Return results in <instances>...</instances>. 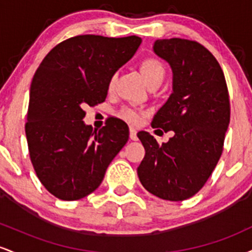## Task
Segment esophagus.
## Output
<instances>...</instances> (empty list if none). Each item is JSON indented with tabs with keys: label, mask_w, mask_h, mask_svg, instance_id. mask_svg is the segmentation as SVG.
Returning a JSON list of instances; mask_svg holds the SVG:
<instances>
[{
	"label": "esophagus",
	"mask_w": 252,
	"mask_h": 252,
	"mask_svg": "<svg viewBox=\"0 0 252 252\" xmlns=\"http://www.w3.org/2000/svg\"><path fill=\"white\" fill-rule=\"evenodd\" d=\"M129 137L130 140L137 141V131H136V129L132 128V126H130L129 128Z\"/></svg>",
	"instance_id": "1"
}]
</instances>
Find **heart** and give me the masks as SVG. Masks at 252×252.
I'll return each instance as SVG.
<instances>
[{"label":"heart","mask_w":252,"mask_h":252,"mask_svg":"<svg viewBox=\"0 0 252 252\" xmlns=\"http://www.w3.org/2000/svg\"><path fill=\"white\" fill-rule=\"evenodd\" d=\"M141 73L146 80L147 84L150 85V84L154 83H162L164 74H166V71H164L163 63L160 62V60L154 59V58H148V59H144L140 65ZM115 82H116V77L112 76L111 79L109 80V90H112L115 86ZM122 117L128 122L136 124L141 121V115L138 114L137 111L131 109H126L122 111Z\"/></svg>","instance_id":"b5f03b06"}]
</instances>
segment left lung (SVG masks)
Listing matches in <instances>:
<instances>
[{
    "mask_svg": "<svg viewBox=\"0 0 252 252\" xmlns=\"http://www.w3.org/2000/svg\"><path fill=\"white\" fill-rule=\"evenodd\" d=\"M153 51L172 68L173 92L152 126L174 136L160 146L149 132H138L146 155L137 175L152 194L182 201L202 189L220 158L230 123L227 86L220 65L200 43L160 39Z\"/></svg>",
    "mask_w": 252,
    "mask_h": 252,
    "instance_id": "8db88e82",
    "label": "left lung"
}]
</instances>
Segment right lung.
Listing matches in <instances>:
<instances>
[{"label": "right lung", "instance_id": "right-lung-1", "mask_svg": "<svg viewBox=\"0 0 252 252\" xmlns=\"http://www.w3.org/2000/svg\"><path fill=\"white\" fill-rule=\"evenodd\" d=\"M142 39L78 35L52 50L34 74L26 137L45 189L62 200L96 190L124 144L129 128L109 118L97 131L83 121L84 106L105 100L109 80L134 57Z\"/></svg>", "mask_w": 252, "mask_h": 252}]
</instances>
